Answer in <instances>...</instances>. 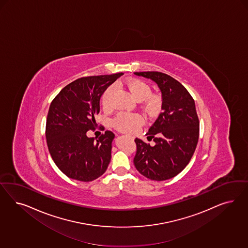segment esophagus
Listing matches in <instances>:
<instances>
[{"instance_id": "esophagus-1", "label": "esophagus", "mask_w": 248, "mask_h": 248, "mask_svg": "<svg viewBox=\"0 0 248 248\" xmlns=\"http://www.w3.org/2000/svg\"><path fill=\"white\" fill-rule=\"evenodd\" d=\"M128 137H130V138H131V139H134V137H133V136H132V135H128Z\"/></svg>"}]
</instances>
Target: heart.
<instances>
[{
  "instance_id": "obj_1",
  "label": "heart",
  "mask_w": 248,
  "mask_h": 248,
  "mask_svg": "<svg viewBox=\"0 0 248 248\" xmlns=\"http://www.w3.org/2000/svg\"><path fill=\"white\" fill-rule=\"evenodd\" d=\"M126 87L134 97L144 102V107L148 113H155L160 107V98L157 95L150 94V87L147 83L140 79L133 78L126 82ZM113 92V86L108 87L102 95V104L105 108L110 105V98ZM143 119L136 113H121L113 120L114 127L121 132L134 133L141 126Z\"/></svg>"
}]
</instances>
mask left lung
Here are the masks:
<instances>
[{
	"mask_svg": "<svg viewBox=\"0 0 248 248\" xmlns=\"http://www.w3.org/2000/svg\"><path fill=\"white\" fill-rule=\"evenodd\" d=\"M157 83L163 97L162 109L146 133L148 141L135 138L134 164L137 171L151 180L173 178L188 165L199 138V119L195 101L186 87L161 72H136Z\"/></svg>",
	"mask_w": 248,
	"mask_h": 248,
	"instance_id": "8db88e82",
	"label": "left lung"
}]
</instances>
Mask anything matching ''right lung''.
Returning a JSON list of instances; mask_svg holds the SVG:
<instances>
[{
	"label": "right lung",
	"mask_w": 248,
	"mask_h": 248,
	"mask_svg": "<svg viewBox=\"0 0 248 248\" xmlns=\"http://www.w3.org/2000/svg\"><path fill=\"white\" fill-rule=\"evenodd\" d=\"M123 73L82 77L67 84L51 103L45 136L53 162L69 178L95 180L105 173L111 161L114 134L105 131L95 141L87 137L97 124L100 98Z\"/></svg>",
	"instance_id": "1"
}]
</instances>
